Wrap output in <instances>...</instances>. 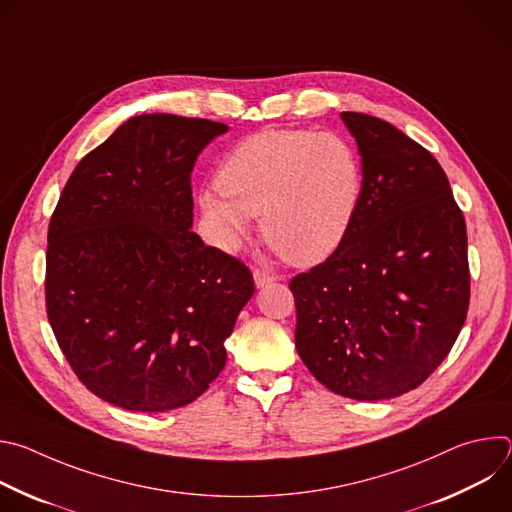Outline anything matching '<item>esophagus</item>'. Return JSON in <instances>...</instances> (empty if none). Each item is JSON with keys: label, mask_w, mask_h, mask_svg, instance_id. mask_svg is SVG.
Masks as SVG:
<instances>
[{"label": "esophagus", "mask_w": 512, "mask_h": 512, "mask_svg": "<svg viewBox=\"0 0 512 512\" xmlns=\"http://www.w3.org/2000/svg\"><path fill=\"white\" fill-rule=\"evenodd\" d=\"M253 279H255V287H257V289H261V287H265V285L273 283L277 277H275L273 273L265 271V269H255V271H253Z\"/></svg>", "instance_id": "obj_1"}]
</instances>
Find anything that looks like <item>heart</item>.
I'll return each instance as SVG.
<instances>
[{
    "instance_id": "heart-1",
    "label": "heart",
    "mask_w": 512,
    "mask_h": 512,
    "mask_svg": "<svg viewBox=\"0 0 512 512\" xmlns=\"http://www.w3.org/2000/svg\"><path fill=\"white\" fill-rule=\"evenodd\" d=\"M198 194L216 247L235 251L261 216L263 239L287 261L320 263L346 239L362 192L354 145L334 131L265 129L239 141Z\"/></svg>"
}]
</instances>
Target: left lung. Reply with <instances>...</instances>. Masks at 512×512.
<instances>
[{"label": "left lung", "mask_w": 512, "mask_h": 512, "mask_svg": "<svg viewBox=\"0 0 512 512\" xmlns=\"http://www.w3.org/2000/svg\"><path fill=\"white\" fill-rule=\"evenodd\" d=\"M340 119L358 145L362 192L344 243L289 283L296 348L332 393L393 399L440 367L466 322V223L417 141L379 117Z\"/></svg>", "instance_id": "obj_1"}]
</instances>
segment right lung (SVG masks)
Instances as JSON below:
<instances>
[{"label": "right lung", "mask_w": 512, "mask_h": 512, "mask_svg": "<svg viewBox=\"0 0 512 512\" xmlns=\"http://www.w3.org/2000/svg\"><path fill=\"white\" fill-rule=\"evenodd\" d=\"M225 123L125 121L70 174L48 227L46 310L72 371L103 401L160 413L225 369L255 285L192 233L190 174Z\"/></svg>", "instance_id": "right-lung-1"}]
</instances>
